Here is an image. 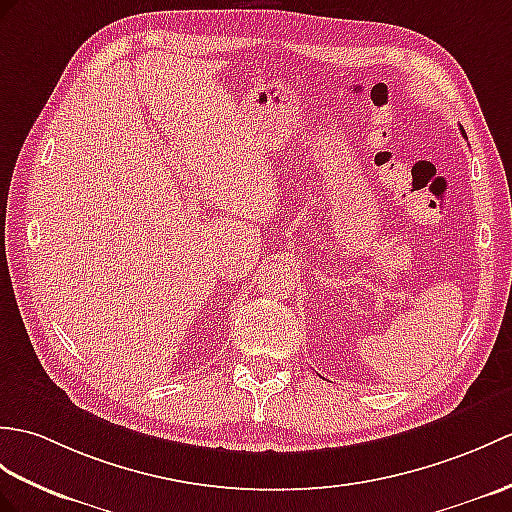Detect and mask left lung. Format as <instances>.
I'll list each match as a JSON object with an SVG mask.
<instances>
[{
    "label": "left lung",
    "mask_w": 512,
    "mask_h": 512,
    "mask_svg": "<svg viewBox=\"0 0 512 512\" xmlns=\"http://www.w3.org/2000/svg\"><path fill=\"white\" fill-rule=\"evenodd\" d=\"M462 135H465V130H462ZM465 137H467V135H465Z\"/></svg>",
    "instance_id": "1"
}]
</instances>
